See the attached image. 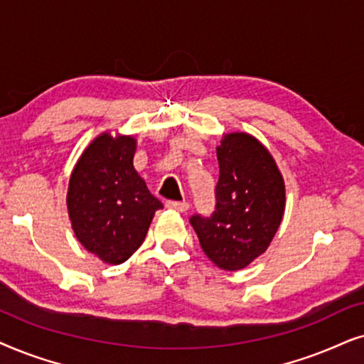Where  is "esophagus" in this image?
Here are the masks:
<instances>
[{
	"mask_svg": "<svg viewBox=\"0 0 364 364\" xmlns=\"http://www.w3.org/2000/svg\"><path fill=\"white\" fill-rule=\"evenodd\" d=\"M166 208L178 211V213H186L188 210H190V205H188L186 201H166Z\"/></svg>",
	"mask_w": 364,
	"mask_h": 364,
	"instance_id": "34e87169",
	"label": "esophagus"
}]
</instances>
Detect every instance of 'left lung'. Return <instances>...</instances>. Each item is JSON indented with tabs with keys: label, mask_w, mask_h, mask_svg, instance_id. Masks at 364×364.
I'll return each mask as SVG.
<instances>
[{
	"label": "left lung",
	"mask_w": 364,
	"mask_h": 364,
	"mask_svg": "<svg viewBox=\"0 0 364 364\" xmlns=\"http://www.w3.org/2000/svg\"><path fill=\"white\" fill-rule=\"evenodd\" d=\"M216 211L193 216L200 245L218 268L243 269L264 253L283 221L287 188L273 154L248 133H226L216 146Z\"/></svg>",
	"instance_id": "1"
}]
</instances>
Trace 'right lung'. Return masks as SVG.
Listing matches in <instances>:
<instances>
[{"label":"right lung","instance_id":"right-lung-1","mask_svg":"<svg viewBox=\"0 0 364 364\" xmlns=\"http://www.w3.org/2000/svg\"><path fill=\"white\" fill-rule=\"evenodd\" d=\"M138 141L105 132L73 168L66 206L76 240L108 264H121L143 245L163 203L134 169Z\"/></svg>","mask_w":364,"mask_h":364}]
</instances>
